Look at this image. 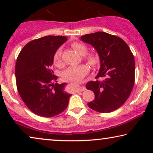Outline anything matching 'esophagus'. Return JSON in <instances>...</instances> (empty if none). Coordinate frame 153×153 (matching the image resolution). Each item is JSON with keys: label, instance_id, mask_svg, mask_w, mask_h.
Here are the masks:
<instances>
[{"label": "esophagus", "instance_id": "esophagus-1", "mask_svg": "<svg viewBox=\"0 0 153 153\" xmlns=\"http://www.w3.org/2000/svg\"><path fill=\"white\" fill-rule=\"evenodd\" d=\"M85 90V88L84 87H82V86H76L75 87V91L76 92H81V91H83Z\"/></svg>", "mask_w": 153, "mask_h": 153}]
</instances>
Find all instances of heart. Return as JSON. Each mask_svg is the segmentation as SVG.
Instances as JSON below:
<instances>
[{"mask_svg": "<svg viewBox=\"0 0 153 153\" xmlns=\"http://www.w3.org/2000/svg\"><path fill=\"white\" fill-rule=\"evenodd\" d=\"M72 47L75 51H76L81 56H84L87 53L88 48L82 43L75 42L72 44ZM62 52V47H59L56 50L53 55V62L55 65L57 67L63 66V62L61 59ZM85 59L91 65H95L98 62L97 56L94 53H90L87 55L85 56ZM88 71L89 68L85 65L71 66L62 73V78L67 81H79L85 76V75L88 72Z\"/></svg>", "mask_w": 153, "mask_h": 153, "instance_id": "1", "label": "heart"}]
</instances>
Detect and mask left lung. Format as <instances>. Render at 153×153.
I'll return each mask as SVG.
<instances>
[{
  "instance_id": "left-lung-1",
  "label": "left lung",
  "mask_w": 153,
  "mask_h": 153,
  "mask_svg": "<svg viewBox=\"0 0 153 153\" xmlns=\"http://www.w3.org/2000/svg\"><path fill=\"white\" fill-rule=\"evenodd\" d=\"M99 55L100 68L86 88L93 91L95 100L88 103L94 111L109 113L120 108L130 95L135 79L134 58L126 42L116 35L97 32L81 37Z\"/></svg>"
}]
</instances>
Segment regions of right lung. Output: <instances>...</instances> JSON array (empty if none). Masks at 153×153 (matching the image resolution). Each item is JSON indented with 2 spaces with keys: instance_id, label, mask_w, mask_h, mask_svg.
Masks as SVG:
<instances>
[{
  "instance_id": "obj_1",
  "label": "right lung",
  "mask_w": 153,
  "mask_h": 153,
  "mask_svg": "<svg viewBox=\"0 0 153 153\" xmlns=\"http://www.w3.org/2000/svg\"><path fill=\"white\" fill-rule=\"evenodd\" d=\"M67 37L48 35L29 42L16 59V87L25 104L37 116L51 118L67 108L72 95L65 91L66 83L58 84L51 66L56 50Z\"/></svg>"
}]
</instances>
